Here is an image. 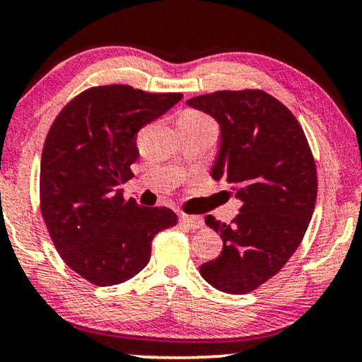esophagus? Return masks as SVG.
<instances>
[{"instance_id":"esophagus-1","label":"esophagus","mask_w":362,"mask_h":362,"mask_svg":"<svg viewBox=\"0 0 362 362\" xmlns=\"http://www.w3.org/2000/svg\"><path fill=\"white\" fill-rule=\"evenodd\" d=\"M180 222L187 226L192 230H195V228H202L204 227V221L200 217H195V215H180Z\"/></svg>"}]
</instances>
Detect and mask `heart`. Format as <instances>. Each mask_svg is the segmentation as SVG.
Wrapping results in <instances>:
<instances>
[{
  "mask_svg": "<svg viewBox=\"0 0 362 362\" xmlns=\"http://www.w3.org/2000/svg\"><path fill=\"white\" fill-rule=\"evenodd\" d=\"M204 122H212L207 115L197 112V110H187L178 117L177 123H187V125H195V123H204Z\"/></svg>",
  "mask_w": 362,
  "mask_h": 362,
  "instance_id": "obj_1",
  "label": "heart"
}]
</instances>
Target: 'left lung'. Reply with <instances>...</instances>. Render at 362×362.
I'll list each match as a JSON object with an SVG mask.
<instances>
[{
	"label": "left lung",
	"mask_w": 362,
	"mask_h": 362,
	"mask_svg": "<svg viewBox=\"0 0 362 362\" xmlns=\"http://www.w3.org/2000/svg\"><path fill=\"white\" fill-rule=\"evenodd\" d=\"M221 125L212 167L239 197L230 223H205L223 249L200 265L215 289L247 294L276 276L304 239L317 197V170L303 127L286 105L262 90H221L187 100Z\"/></svg>",
	"instance_id": "obj_1"
}]
</instances>
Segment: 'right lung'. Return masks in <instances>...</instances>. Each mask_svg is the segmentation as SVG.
<instances>
[{"label":"right lung","instance_id":"add662e5","mask_svg":"<svg viewBox=\"0 0 362 362\" xmlns=\"http://www.w3.org/2000/svg\"><path fill=\"white\" fill-rule=\"evenodd\" d=\"M180 98L130 85L91 86L49 127L40 167L41 215L63 262L95 286L135 277L148 264L153 237L178 221L168 207L125 200L118 185L134 177L140 128Z\"/></svg>","mask_w":362,"mask_h":362}]
</instances>
